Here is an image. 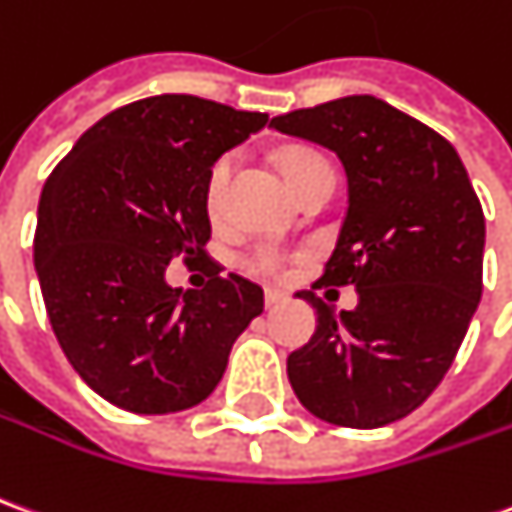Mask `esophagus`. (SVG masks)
<instances>
[{"mask_svg":"<svg viewBox=\"0 0 512 512\" xmlns=\"http://www.w3.org/2000/svg\"><path fill=\"white\" fill-rule=\"evenodd\" d=\"M288 302V293L277 288H266V307H280Z\"/></svg>","mask_w":512,"mask_h":512,"instance_id":"1","label":"esophagus"}]
</instances>
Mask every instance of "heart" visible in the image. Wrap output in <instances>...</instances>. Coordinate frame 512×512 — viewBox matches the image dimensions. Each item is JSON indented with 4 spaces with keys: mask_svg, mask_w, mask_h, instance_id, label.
I'll use <instances>...</instances> for the list:
<instances>
[{
    "mask_svg": "<svg viewBox=\"0 0 512 512\" xmlns=\"http://www.w3.org/2000/svg\"><path fill=\"white\" fill-rule=\"evenodd\" d=\"M235 163L238 157L227 152L221 155L210 171H207L205 180V210L210 219L216 221L224 210V202H227V191H230L232 174H235ZM277 163H280L282 174L288 177V182L293 185V191L299 196H307L316 185L332 180V169L327 163V157L316 152V149H307V146H288L277 155ZM241 266L249 271V274H260V277H280L285 271V255H280L277 249L271 246H255L252 252H246Z\"/></svg>",
    "mask_w": 512,
    "mask_h": 512,
    "instance_id": "1",
    "label": "heart"
}]
</instances>
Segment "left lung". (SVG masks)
Wrapping results in <instances>:
<instances>
[{
  "label": "left lung",
  "mask_w": 512,
  "mask_h": 512,
  "mask_svg": "<svg viewBox=\"0 0 512 512\" xmlns=\"http://www.w3.org/2000/svg\"><path fill=\"white\" fill-rule=\"evenodd\" d=\"M341 157L349 207L321 285H355V310L316 307V335L288 357L299 402L338 427L413 413L449 371L482 296L485 216L455 146L377 96L271 119Z\"/></svg>",
  "instance_id": "obj_1"
}]
</instances>
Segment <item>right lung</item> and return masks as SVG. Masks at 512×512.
<instances>
[{
    "instance_id": "obj_1",
    "label": "right lung",
    "mask_w": 512,
    "mask_h": 512,
    "mask_svg": "<svg viewBox=\"0 0 512 512\" xmlns=\"http://www.w3.org/2000/svg\"><path fill=\"white\" fill-rule=\"evenodd\" d=\"M266 113L188 94L99 119L49 174L32 241L46 316L82 380L110 405L163 416L219 385L263 288L210 260L205 180ZM174 256L208 260L202 292L165 282Z\"/></svg>"
}]
</instances>
